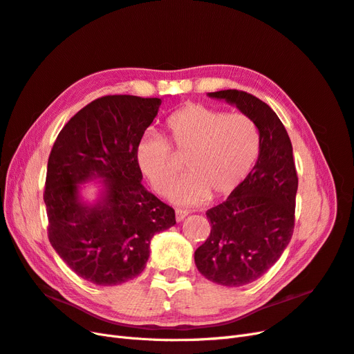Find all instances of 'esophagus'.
<instances>
[{
	"label": "esophagus",
	"instance_id": "34e87169",
	"mask_svg": "<svg viewBox=\"0 0 354 354\" xmlns=\"http://www.w3.org/2000/svg\"><path fill=\"white\" fill-rule=\"evenodd\" d=\"M187 216H189V211L176 209V220H177V221H183Z\"/></svg>",
	"mask_w": 354,
	"mask_h": 354
}]
</instances>
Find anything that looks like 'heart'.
Masks as SVG:
<instances>
[{
    "label": "heart",
    "mask_w": 354,
    "mask_h": 354,
    "mask_svg": "<svg viewBox=\"0 0 354 354\" xmlns=\"http://www.w3.org/2000/svg\"><path fill=\"white\" fill-rule=\"evenodd\" d=\"M177 152L187 156V176L171 194L178 205H194L233 194L250 177L260 156L261 137L252 118L190 103L167 121ZM137 164L151 186L167 195L180 167L167 138L147 131L137 146Z\"/></svg>",
    "instance_id": "heart-1"
}]
</instances>
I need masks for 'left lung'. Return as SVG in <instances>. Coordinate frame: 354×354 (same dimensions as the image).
<instances>
[{"mask_svg":"<svg viewBox=\"0 0 354 354\" xmlns=\"http://www.w3.org/2000/svg\"><path fill=\"white\" fill-rule=\"evenodd\" d=\"M252 118L261 137L260 156L243 185L207 211L211 233L195 251V264L208 281L243 286L281 259L292 238L298 177L292 145L269 104L238 90L208 93Z\"/></svg>","mask_w":354,"mask_h":354,"instance_id":"1","label":"left lung"}]
</instances>
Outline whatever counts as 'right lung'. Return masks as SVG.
<instances>
[{
  "instance_id": "add662e5",
  "label": "right lung",
  "mask_w": 354,
  "mask_h": 354,
  "mask_svg": "<svg viewBox=\"0 0 354 354\" xmlns=\"http://www.w3.org/2000/svg\"><path fill=\"white\" fill-rule=\"evenodd\" d=\"M160 99L104 95L62 128L47 164L44 202L53 248L82 279L121 285L140 274L156 233L176 212L142 185L137 146L158 115ZM97 179L93 203L80 195Z\"/></svg>"
}]
</instances>
